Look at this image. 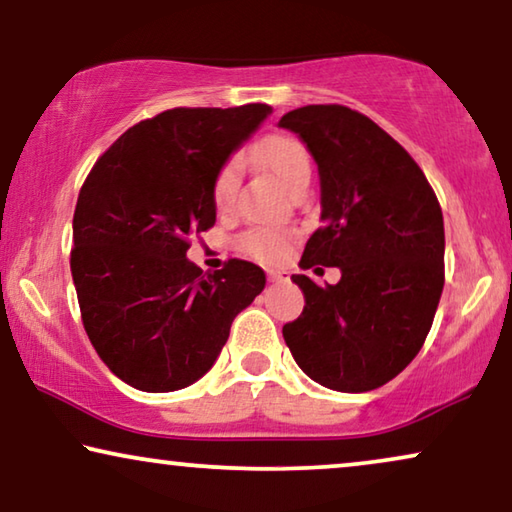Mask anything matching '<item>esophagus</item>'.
<instances>
[{
	"label": "esophagus",
	"mask_w": 512,
	"mask_h": 512,
	"mask_svg": "<svg viewBox=\"0 0 512 512\" xmlns=\"http://www.w3.org/2000/svg\"><path fill=\"white\" fill-rule=\"evenodd\" d=\"M265 275H268L270 282H286V279H289V275H286V272L275 270V268H270L268 272H265Z\"/></svg>",
	"instance_id": "obj_1"
}]
</instances>
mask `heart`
<instances>
[{
    "label": "heart",
    "instance_id": "heart-1",
    "mask_svg": "<svg viewBox=\"0 0 512 512\" xmlns=\"http://www.w3.org/2000/svg\"><path fill=\"white\" fill-rule=\"evenodd\" d=\"M263 170H268L279 184L296 193L300 186L310 184L312 160L305 144L291 135H272L249 153ZM237 188H240V163L228 160L226 165L216 172L212 184V202L219 212H230L235 205ZM293 242V233L284 228L256 226L244 230L235 240V247L244 256L254 258L261 263H277L289 254Z\"/></svg>",
    "mask_w": 512,
    "mask_h": 512
}]
</instances>
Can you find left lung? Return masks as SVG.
<instances>
[{
  "instance_id": "8db88e82",
  "label": "left lung",
  "mask_w": 512,
  "mask_h": 512,
  "mask_svg": "<svg viewBox=\"0 0 512 512\" xmlns=\"http://www.w3.org/2000/svg\"><path fill=\"white\" fill-rule=\"evenodd\" d=\"M317 160L321 221L303 268H340L338 284L293 275L303 314L282 333L305 375L361 394L401 373L422 349L445 284L443 209L415 158L380 125L342 104L282 116Z\"/></svg>"
}]
</instances>
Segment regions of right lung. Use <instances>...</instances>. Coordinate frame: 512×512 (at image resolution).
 <instances>
[{"label":"right lung","mask_w":512,"mask_h":512,"mask_svg":"<svg viewBox=\"0 0 512 512\" xmlns=\"http://www.w3.org/2000/svg\"><path fill=\"white\" fill-rule=\"evenodd\" d=\"M270 111H160L125 130L83 181L69 254L81 321L130 387L160 394L200 380L233 319L263 291L258 265L230 258L202 272L186 251L216 223V172Z\"/></svg>","instance_id":"right-lung-1"}]
</instances>
